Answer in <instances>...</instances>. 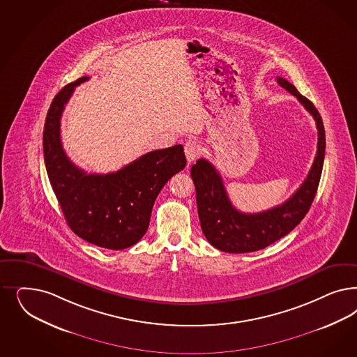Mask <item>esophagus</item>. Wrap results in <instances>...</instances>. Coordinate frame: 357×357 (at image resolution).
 <instances>
[{"label": "esophagus", "mask_w": 357, "mask_h": 357, "mask_svg": "<svg viewBox=\"0 0 357 357\" xmlns=\"http://www.w3.org/2000/svg\"><path fill=\"white\" fill-rule=\"evenodd\" d=\"M185 156H186V160L189 162H192L193 160H196L197 158L199 156L201 153V146L195 142V140H189L186 142L184 146Z\"/></svg>", "instance_id": "obj_1"}]
</instances>
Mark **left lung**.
Masks as SVG:
<instances>
[{
  "label": "left lung",
  "mask_w": 357,
  "mask_h": 357,
  "mask_svg": "<svg viewBox=\"0 0 357 357\" xmlns=\"http://www.w3.org/2000/svg\"><path fill=\"white\" fill-rule=\"evenodd\" d=\"M276 80L296 96L315 119L318 128L317 155L306 180L293 196L278 206L255 214L242 213L232 206L215 167L205 159L197 160L190 174L196 186L201 229L208 243L223 252H253L277 242L305 218L317 195L326 150L322 118L312 102L303 97L293 84L282 77H277Z\"/></svg>",
  "instance_id": "left-lung-1"
}]
</instances>
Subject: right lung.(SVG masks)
I'll use <instances>...</instances> for the list:
<instances>
[{
	"label": "right lung",
	"instance_id": "obj_1",
	"mask_svg": "<svg viewBox=\"0 0 357 357\" xmlns=\"http://www.w3.org/2000/svg\"><path fill=\"white\" fill-rule=\"evenodd\" d=\"M80 77L52 100L43 131L47 174L70 230L81 239L107 250H125L143 238L153 202L173 174L186 165L181 144L144 153L122 169L86 173L63 150L60 119Z\"/></svg>",
	"mask_w": 357,
	"mask_h": 357
}]
</instances>
